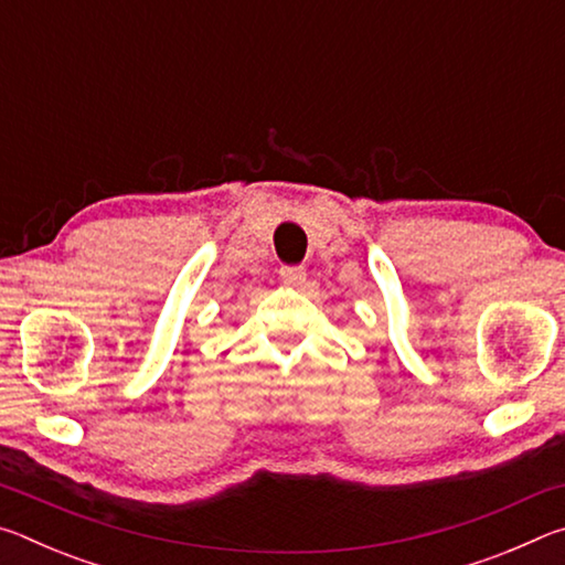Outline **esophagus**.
Wrapping results in <instances>:
<instances>
[{"label":"esophagus","mask_w":565,"mask_h":565,"mask_svg":"<svg viewBox=\"0 0 565 565\" xmlns=\"http://www.w3.org/2000/svg\"><path fill=\"white\" fill-rule=\"evenodd\" d=\"M279 276H281L284 284L301 286L306 281V269H303V266H281Z\"/></svg>","instance_id":"1"}]
</instances>
